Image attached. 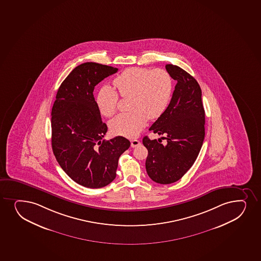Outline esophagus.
I'll list each match as a JSON object with an SVG mask.
<instances>
[{
	"instance_id": "34e87169",
	"label": "esophagus",
	"mask_w": 261,
	"mask_h": 261,
	"mask_svg": "<svg viewBox=\"0 0 261 261\" xmlns=\"http://www.w3.org/2000/svg\"><path fill=\"white\" fill-rule=\"evenodd\" d=\"M130 144H132V147L135 148V147L138 146L140 144V141L137 140V139H133V140L130 141Z\"/></svg>"
}]
</instances>
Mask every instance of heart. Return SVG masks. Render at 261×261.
<instances>
[{"label":"heart","mask_w":261,"mask_h":261,"mask_svg":"<svg viewBox=\"0 0 261 261\" xmlns=\"http://www.w3.org/2000/svg\"><path fill=\"white\" fill-rule=\"evenodd\" d=\"M115 89L105 85L96 96V107L106 117L117 111L118 95L130 96V112L122 113L110 122V129L114 135L135 138L141 132L147 118L160 117L171 102L173 90L172 79L165 69L133 67L125 69L113 80Z\"/></svg>","instance_id":"obj_1"}]
</instances>
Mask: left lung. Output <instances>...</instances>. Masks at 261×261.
Returning a JSON list of instances; mask_svg holds the SVG:
<instances>
[{
  "instance_id": "8db88e82",
  "label": "left lung",
  "mask_w": 261,
  "mask_h": 261,
  "mask_svg": "<svg viewBox=\"0 0 261 261\" xmlns=\"http://www.w3.org/2000/svg\"><path fill=\"white\" fill-rule=\"evenodd\" d=\"M165 69L177 84L167 109L149 129L166 135L167 144L143 138L148 150L147 174L162 185L176 182L189 171L204 138V110L199 84L177 65L166 64Z\"/></svg>"
}]
</instances>
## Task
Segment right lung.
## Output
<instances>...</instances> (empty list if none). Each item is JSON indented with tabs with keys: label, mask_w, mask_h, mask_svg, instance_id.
I'll return each mask as SVG.
<instances>
[{
	"label": "right lung",
	"mask_w": 261,
	"mask_h": 261,
	"mask_svg": "<svg viewBox=\"0 0 261 261\" xmlns=\"http://www.w3.org/2000/svg\"><path fill=\"white\" fill-rule=\"evenodd\" d=\"M117 70L99 63H82L62 83L52 107L55 156L72 180L87 188L111 183L119 156L130 146L121 136L102 140L108 128L102 123L93 95L96 84Z\"/></svg>",
	"instance_id": "1"
}]
</instances>
